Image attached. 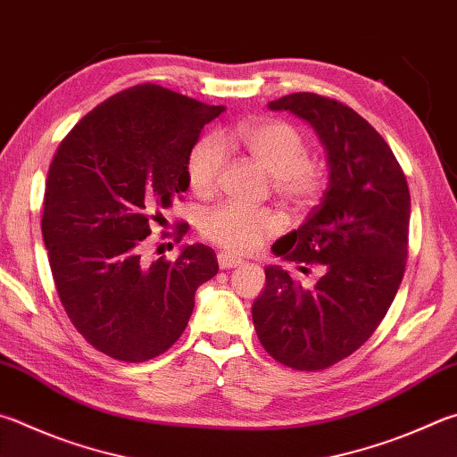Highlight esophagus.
I'll list each match as a JSON object with an SVG mask.
<instances>
[{"label":"esophagus","instance_id":"1","mask_svg":"<svg viewBox=\"0 0 457 457\" xmlns=\"http://www.w3.org/2000/svg\"><path fill=\"white\" fill-rule=\"evenodd\" d=\"M218 263L221 270H231V268H237V265H242L244 262L228 252H221V253H218Z\"/></svg>","mask_w":457,"mask_h":457}]
</instances>
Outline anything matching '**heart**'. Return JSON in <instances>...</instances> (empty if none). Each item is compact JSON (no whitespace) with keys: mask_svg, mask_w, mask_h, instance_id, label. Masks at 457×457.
I'll use <instances>...</instances> for the list:
<instances>
[{"mask_svg":"<svg viewBox=\"0 0 457 457\" xmlns=\"http://www.w3.org/2000/svg\"><path fill=\"white\" fill-rule=\"evenodd\" d=\"M226 144H239L255 163L270 173L271 192L292 210H308L318 202L326 186V170L320 160L308 155V142L294 126L281 120H252L239 123ZM220 136H205L187 155V181L197 195L207 197L218 189L226 145ZM278 215L265 207L220 204L205 212L200 223L202 236L223 250L247 253L278 234Z\"/></svg>","mask_w":457,"mask_h":457,"instance_id":"1","label":"heart"}]
</instances>
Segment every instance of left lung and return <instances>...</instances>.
Returning <instances> with one entry per match:
<instances>
[{
  "instance_id": "left-lung-1",
  "label": "left lung",
  "mask_w": 457,
  "mask_h": 457,
  "mask_svg": "<svg viewBox=\"0 0 457 457\" xmlns=\"http://www.w3.org/2000/svg\"><path fill=\"white\" fill-rule=\"evenodd\" d=\"M315 129L329 181L321 204L271 252L321 276L303 287L281 265L265 268L253 328L273 360L326 370L368 342L402 284L408 257L410 189L386 139L352 107L310 91L270 102Z\"/></svg>"
}]
</instances>
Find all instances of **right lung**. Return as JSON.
Returning a JSON list of instances; mask_svg holds the SVG:
<instances>
[{
  "label": "right lung",
  "mask_w": 457,
  "mask_h": 457,
  "mask_svg": "<svg viewBox=\"0 0 457 457\" xmlns=\"http://www.w3.org/2000/svg\"><path fill=\"white\" fill-rule=\"evenodd\" d=\"M223 105L155 84L105 99L62 139L46 181L41 234L63 310L87 342L147 361L178 342L195 289L218 273L204 244L142 260L162 210L189 187L187 155ZM187 223L178 226V242Z\"/></svg>",
  "instance_id": "obj_1"
}]
</instances>
